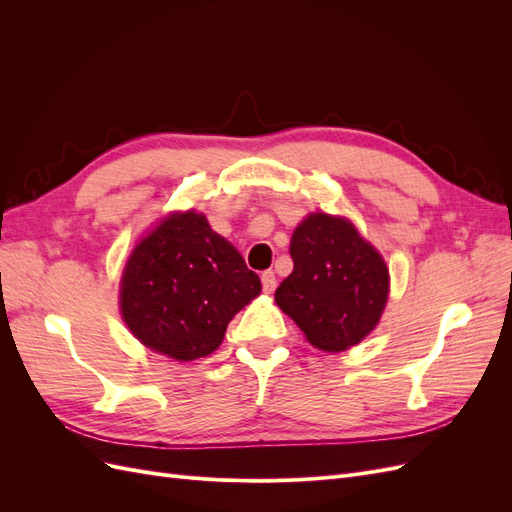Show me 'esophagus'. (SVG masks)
<instances>
[{
    "instance_id": "34e87169",
    "label": "esophagus",
    "mask_w": 512,
    "mask_h": 512,
    "mask_svg": "<svg viewBox=\"0 0 512 512\" xmlns=\"http://www.w3.org/2000/svg\"><path fill=\"white\" fill-rule=\"evenodd\" d=\"M260 280H262V290H265L267 294H271V292L275 290L277 280H275V273H273V271H265V273H262Z\"/></svg>"
}]
</instances>
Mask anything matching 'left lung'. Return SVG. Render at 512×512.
Masks as SVG:
<instances>
[{
  "instance_id": "8db88e82",
  "label": "left lung",
  "mask_w": 512,
  "mask_h": 512,
  "mask_svg": "<svg viewBox=\"0 0 512 512\" xmlns=\"http://www.w3.org/2000/svg\"><path fill=\"white\" fill-rule=\"evenodd\" d=\"M290 258L294 269L275 303L309 344L342 352L374 331L389 297V269L348 220L309 215L294 230Z\"/></svg>"
}]
</instances>
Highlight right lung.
Segmentation results:
<instances>
[{
  "instance_id": "right-lung-1",
  "label": "right lung",
  "mask_w": 512,
  "mask_h": 512,
  "mask_svg": "<svg viewBox=\"0 0 512 512\" xmlns=\"http://www.w3.org/2000/svg\"><path fill=\"white\" fill-rule=\"evenodd\" d=\"M260 294V277L203 213H173L134 247L121 316L141 342L177 361L222 344L228 322Z\"/></svg>"
}]
</instances>
